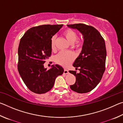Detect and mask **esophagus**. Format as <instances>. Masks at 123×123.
<instances>
[{"instance_id":"1","label":"esophagus","mask_w":123,"mask_h":123,"mask_svg":"<svg viewBox=\"0 0 123 123\" xmlns=\"http://www.w3.org/2000/svg\"><path fill=\"white\" fill-rule=\"evenodd\" d=\"M68 73H69V72H68V70H67V69H64V72H63V73L64 74H68Z\"/></svg>"}]
</instances>
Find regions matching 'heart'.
<instances>
[{"instance_id":"1","label":"heart","mask_w":123,"mask_h":123,"mask_svg":"<svg viewBox=\"0 0 123 123\" xmlns=\"http://www.w3.org/2000/svg\"><path fill=\"white\" fill-rule=\"evenodd\" d=\"M64 36L66 37L70 44H74L76 47H79L81 44L80 41H76L78 34L75 31L71 29H67L63 32ZM56 37L54 36L51 38V49L53 51L56 49ZM75 59L74 54L71 51H61L55 57V61L57 64L63 67H67Z\"/></svg>"}]
</instances>
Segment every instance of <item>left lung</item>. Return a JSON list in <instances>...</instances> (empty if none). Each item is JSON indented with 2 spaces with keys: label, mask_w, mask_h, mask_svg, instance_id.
Masks as SVG:
<instances>
[{
  "label": "left lung",
  "mask_w": 123,
  "mask_h": 123,
  "mask_svg": "<svg viewBox=\"0 0 123 123\" xmlns=\"http://www.w3.org/2000/svg\"><path fill=\"white\" fill-rule=\"evenodd\" d=\"M69 28L76 29L84 38L82 50L74 62L73 66L80 72L69 70L76 76V81L70 85L72 90L79 93L89 92L100 81L105 70L106 50L101 34L94 27L84 24L67 25Z\"/></svg>",
  "instance_id": "left-lung-1"
}]
</instances>
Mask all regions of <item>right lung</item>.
I'll return each mask as SVG.
<instances>
[{
	"label": "right lung",
	"mask_w": 123,
	"mask_h": 123,
	"mask_svg": "<svg viewBox=\"0 0 123 123\" xmlns=\"http://www.w3.org/2000/svg\"><path fill=\"white\" fill-rule=\"evenodd\" d=\"M63 25L33 27L20 39L18 50V70L23 81L32 92L43 94L53 88L56 78L64 72L59 64L49 70L44 63L51 54V38Z\"/></svg>",
	"instance_id": "right-lung-1"
}]
</instances>
